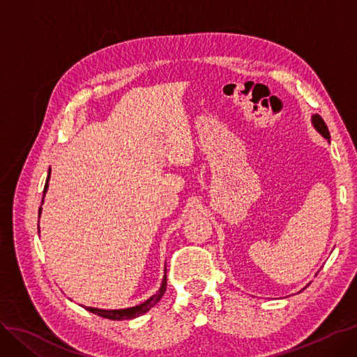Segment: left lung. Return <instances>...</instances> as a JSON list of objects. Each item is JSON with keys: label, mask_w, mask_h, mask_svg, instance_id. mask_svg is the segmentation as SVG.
<instances>
[{"label": "left lung", "mask_w": 357, "mask_h": 357, "mask_svg": "<svg viewBox=\"0 0 357 357\" xmlns=\"http://www.w3.org/2000/svg\"><path fill=\"white\" fill-rule=\"evenodd\" d=\"M312 123H314V128L317 129V131L325 137V138H331V134H329V129H328V126H326V123H325V121H323V119L319 116V114H314L312 116Z\"/></svg>", "instance_id": "8db88e82"}]
</instances>
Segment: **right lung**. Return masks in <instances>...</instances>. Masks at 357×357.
Here are the masks:
<instances>
[{
  "label": "right lung",
  "instance_id": "right-lung-1",
  "mask_svg": "<svg viewBox=\"0 0 357 357\" xmlns=\"http://www.w3.org/2000/svg\"><path fill=\"white\" fill-rule=\"evenodd\" d=\"M49 178H50V172H49V177H47V181H46V186H45V193L47 190V186H49ZM40 213H41V207L38 210V218H40ZM167 271V269H165ZM167 290V274L164 275V280H162V286L159 289V291L156 295H153L152 298H150L149 301H146L144 304H139L137 307H132V308H125V310H98V308H92V307H84L88 311L93 312V314L100 316V317H104V319H110V320H126V319H134V317H138L144 314V312H147L150 308H152L156 302L164 296Z\"/></svg>",
  "mask_w": 357,
  "mask_h": 357
}]
</instances>
